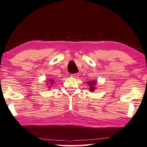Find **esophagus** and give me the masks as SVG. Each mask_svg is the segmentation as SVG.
<instances>
[{"label":"esophagus","mask_w":147,"mask_h":147,"mask_svg":"<svg viewBox=\"0 0 147 147\" xmlns=\"http://www.w3.org/2000/svg\"><path fill=\"white\" fill-rule=\"evenodd\" d=\"M78 76V74H71V77H73V78H77Z\"/></svg>","instance_id":"1"}]
</instances>
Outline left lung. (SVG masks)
Instances as JSON below:
<instances>
[{"instance_id":"left-lung-1","label":"left lung","mask_w":147,"mask_h":147,"mask_svg":"<svg viewBox=\"0 0 147 147\" xmlns=\"http://www.w3.org/2000/svg\"><path fill=\"white\" fill-rule=\"evenodd\" d=\"M96 81H94V80H92V81H90V82H88V85L90 86V90L91 92H94V91L95 90V86L96 84Z\"/></svg>"}]
</instances>
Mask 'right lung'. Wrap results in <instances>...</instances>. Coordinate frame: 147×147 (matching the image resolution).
<instances>
[{"label":"right lung","instance_id":"right-lung-1","mask_svg":"<svg viewBox=\"0 0 147 147\" xmlns=\"http://www.w3.org/2000/svg\"><path fill=\"white\" fill-rule=\"evenodd\" d=\"M50 80V81H48V82H50V83H49V84H50V85H49L48 87L50 88V87H52V86H53V80Z\"/></svg>","mask_w":147,"mask_h":147}]
</instances>
